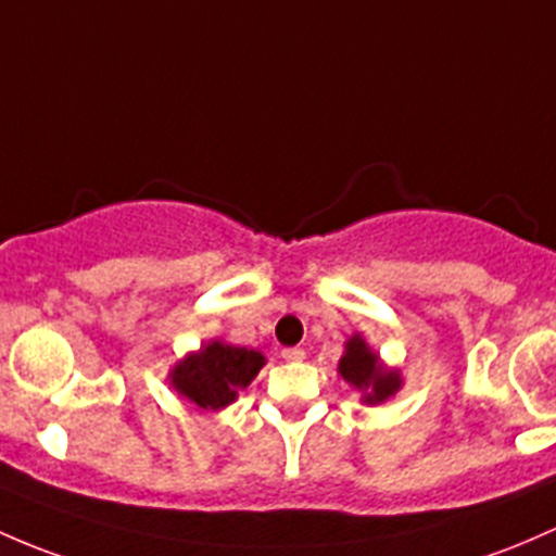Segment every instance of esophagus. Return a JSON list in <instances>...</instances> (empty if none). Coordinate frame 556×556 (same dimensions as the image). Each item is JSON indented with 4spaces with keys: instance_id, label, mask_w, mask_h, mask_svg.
I'll return each instance as SVG.
<instances>
[{
    "instance_id": "obj_1",
    "label": "esophagus",
    "mask_w": 556,
    "mask_h": 556,
    "mask_svg": "<svg viewBox=\"0 0 556 556\" xmlns=\"http://www.w3.org/2000/svg\"><path fill=\"white\" fill-rule=\"evenodd\" d=\"M280 356H283L286 362H302V358H305V351H302V348H286V351H280Z\"/></svg>"
}]
</instances>
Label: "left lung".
Returning a JSON list of instances; mask_svg holds the SVG:
<instances>
[{"label": "left lung", "instance_id": "obj_1", "mask_svg": "<svg viewBox=\"0 0 556 556\" xmlns=\"http://www.w3.org/2000/svg\"><path fill=\"white\" fill-rule=\"evenodd\" d=\"M337 371H340V377L348 386L362 393V402L369 406L386 404L404 386L402 371L396 366H388L382 362L380 353L371 351L369 342L358 331L353 337H348Z\"/></svg>", "mask_w": 556, "mask_h": 556}]
</instances>
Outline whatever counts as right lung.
<instances>
[{
  "mask_svg": "<svg viewBox=\"0 0 556 556\" xmlns=\"http://www.w3.org/2000/svg\"><path fill=\"white\" fill-rule=\"evenodd\" d=\"M265 364L267 358L254 348L208 340L170 366L168 386L198 409L219 412L236 402L238 391L249 388Z\"/></svg>",
  "mask_w": 556,
  "mask_h": 556,
  "instance_id": "obj_1",
  "label": "right lung"
}]
</instances>
